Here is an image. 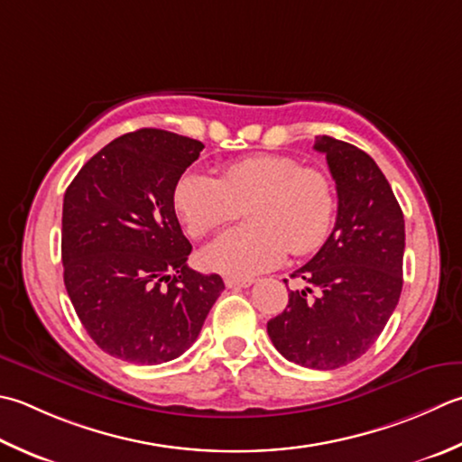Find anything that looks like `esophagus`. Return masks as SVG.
I'll return each instance as SVG.
<instances>
[{
  "label": "esophagus",
  "mask_w": 462,
  "mask_h": 462,
  "mask_svg": "<svg viewBox=\"0 0 462 462\" xmlns=\"http://www.w3.org/2000/svg\"><path fill=\"white\" fill-rule=\"evenodd\" d=\"M252 282H254L252 278H236V276L224 278V284L228 288H248Z\"/></svg>",
  "instance_id": "1"
}]
</instances>
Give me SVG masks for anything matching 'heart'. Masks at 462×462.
<instances>
[{"mask_svg":"<svg viewBox=\"0 0 462 462\" xmlns=\"http://www.w3.org/2000/svg\"><path fill=\"white\" fill-rule=\"evenodd\" d=\"M246 204L252 224L206 246V268L228 276H254L278 266L291 248L309 254L327 240L337 208L330 180L282 153L228 162L220 178L186 171L174 188V206L192 238H204L236 220Z\"/></svg>","mask_w":462,"mask_h":462,"instance_id":"b5f03b06","label":"heart"}]
</instances>
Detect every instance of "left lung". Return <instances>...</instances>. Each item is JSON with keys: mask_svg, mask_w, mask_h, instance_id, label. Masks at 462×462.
I'll return each instance as SVG.
<instances>
[{"mask_svg": "<svg viewBox=\"0 0 462 462\" xmlns=\"http://www.w3.org/2000/svg\"><path fill=\"white\" fill-rule=\"evenodd\" d=\"M337 182L338 212L328 240L292 278L284 312L268 337L284 358L334 370L356 360L381 337L402 291L404 216L388 180L366 152L316 135Z\"/></svg>", "mask_w": 462, "mask_h": 462, "instance_id": "8db88e82", "label": "left lung"}]
</instances>
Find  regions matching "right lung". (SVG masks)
<instances>
[{
  "label": "right lung",
  "instance_id": "1",
  "mask_svg": "<svg viewBox=\"0 0 462 462\" xmlns=\"http://www.w3.org/2000/svg\"><path fill=\"white\" fill-rule=\"evenodd\" d=\"M204 143L143 128L107 143L63 196V284L96 345L125 363L162 365L194 345L224 291L186 264L192 244L174 188Z\"/></svg>",
  "mask_w": 462,
  "mask_h": 462
}]
</instances>
